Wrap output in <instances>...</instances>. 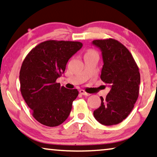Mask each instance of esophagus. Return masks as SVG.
<instances>
[{"mask_svg":"<svg viewBox=\"0 0 157 157\" xmlns=\"http://www.w3.org/2000/svg\"><path fill=\"white\" fill-rule=\"evenodd\" d=\"M79 93H80L81 94L84 95V96H90V94H89V93H87V92H86L85 91V90H79Z\"/></svg>","mask_w":157,"mask_h":157,"instance_id":"esophagus-1","label":"esophagus"}]
</instances>
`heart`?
I'll return each instance as SVG.
<instances>
[{
  "label": "heart",
  "instance_id": "obj_1",
  "mask_svg": "<svg viewBox=\"0 0 157 157\" xmlns=\"http://www.w3.org/2000/svg\"><path fill=\"white\" fill-rule=\"evenodd\" d=\"M95 53H97V51L94 50V49H89V50L86 51V54H95Z\"/></svg>",
  "mask_w": 157,
  "mask_h": 157
}]
</instances>
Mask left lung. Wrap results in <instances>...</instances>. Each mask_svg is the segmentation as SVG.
Here are the masks:
<instances>
[{"label":"left lung","mask_w":157,"mask_h":157,"mask_svg":"<svg viewBox=\"0 0 157 157\" xmlns=\"http://www.w3.org/2000/svg\"><path fill=\"white\" fill-rule=\"evenodd\" d=\"M102 51L101 79L111 86L106 99L94 111L96 120L105 125H116L125 119L134 108L139 96L140 74L129 50L116 39L94 40Z\"/></svg>","instance_id":"8db88e82"}]
</instances>
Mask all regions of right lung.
<instances>
[{
    "instance_id": "1",
    "label": "right lung",
    "mask_w": 157,
    "mask_h": 157,
    "mask_svg": "<svg viewBox=\"0 0 157 157\" xmlns=\"http://www.w3.org/2000/svg\"><path fill=\"white\" fill-rule=\"evenodd\" d=\"M82 46L79 41L48 40L39 44L23 60L20 71V92L34 118L48 127L62 124L78 95L56 82L72 55Z\"/></svg>"
}]
</instances>
